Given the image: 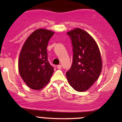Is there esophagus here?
Wrapping results in <instances>:
<instances>
[{
  "label": "esophagus",
  "mask_w": 122,
  "mask_h": 122,
  "mask_svg": "<svg viewBox=\"0 0 122 122\" xmlns=\"http://www.w3.org/2000/svg\"><path fill=\"white\" fill-rule=\"evenodd\" d=\"M57 67L58 69H59V70H61V68H62V66H61V65H57Z\"/></svg>",
  "instance_id": "1"
}]
</instances>
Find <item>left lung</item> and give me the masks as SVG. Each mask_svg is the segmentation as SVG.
<instances>
[{"label":"left lung","instance_id":"obj_1","mask_svg":"<svg viewBox=\"0 0 122 122\" xmlns=\"http://www.w3.org/2000/svg\"><path fill=\"white\" fill-rule=\"evenodd\" d=\"M66 34L71 40L73 60L66 72L70 85L78 92L88 90L102 71V58L95 40L85 31L76 28Z\"/></svg>","mask_w":122,"mask_h":122}]
</instances>
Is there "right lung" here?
<instances>
[{"label": "right lung", "mask_w": 122, "mask_h": 122, "mask_svg": "<svg viewBox=\"0 0 122 122\" xmlns=\"http://www.w3.org/2000/svg\"><path fill=\"white\" fill-rule=\"evenodd\" d=\"M54 32L46 29L35 30L27 38L19 60V71L31 89L40 90L49 82L54 68L48 61L47 47Z\"/></svg>", "instance_id": "obj_1"}]
</instances>
